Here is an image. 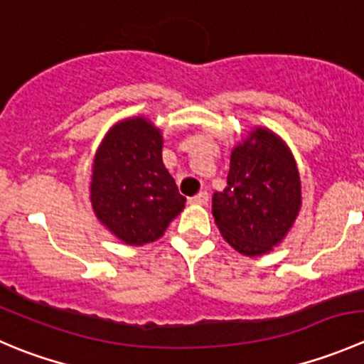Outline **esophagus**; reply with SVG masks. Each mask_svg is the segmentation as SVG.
<instances>
[{
	"mask_svg": "<svg viewBox=\"0 0 364 364\" xmlns=\"http://www.w3.org/2000/svg\"><path fill=\"white\" fill-rule=\"evenodd\" d=\"M208 200H210V196H208V192H199L197 196L190 197V204H199V206H204V204H208Z\"/></svg>",
	"mask_w": 364,
	"mask_h": 364,
	"instance_id": "1",
	"label": "esophagus"
}]
</instances>
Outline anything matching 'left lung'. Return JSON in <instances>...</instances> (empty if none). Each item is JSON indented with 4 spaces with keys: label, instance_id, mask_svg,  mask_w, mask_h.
I'll use <instances>...</instances> for the list:
<instances>
[{
    "label": "left lung",
    "instance_id": "left-lung-1",
    "mask_svg": "<svg viewBox=\"0 0 364 364\" xmlns=\"http://www.w3.org/2000/svg\"><path fill=\"white\" fill-rule=\"evenodd\" d=\"M301 206V176L290 147L256 126L232 147L228 186L213 193L218 231L236 252L263 256L287 238Z\"/></svg>",
    "mask_w": 364,
    "mask_h": 364
}]
</instances>
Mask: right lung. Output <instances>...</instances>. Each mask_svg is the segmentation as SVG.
Returning a JSON list of instances; mask_svg holds the SVG:
<instances>
[{"mask_svg":"<svg viewBox=\"0 0 364 364\" xmlns=\"http://www.w3.org/2000/svg\"><path fill=\"white\" fill-rule=\"evenodd\" d=\"M164 135L147 117L112 126L92 164L90 203L97 220L126 245L154 242L185 208L161 160Z\"/></svg>","mask_w":364,"mask_h":364,"instance_id":"obj_1","label":"right lung"}]
</instances>
